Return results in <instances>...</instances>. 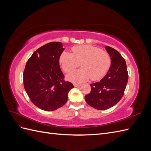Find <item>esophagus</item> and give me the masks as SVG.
Masks as SVG:
<instances>
[{"label": "esophagus", "mask_w": 151, "mask_h": 151, "mask_svg": "<svg viewBox=\"0 0 151 151\" xmlns=\"http://www.w3.org/2000/svg\"><path fill=\"white\" fill-rule=\"evenodd\" d=\"M74 86L75 88H77V87H79V86H81V84H74Z\"/></svg>", "instance_id": "esophagus-1"}]
</instances>
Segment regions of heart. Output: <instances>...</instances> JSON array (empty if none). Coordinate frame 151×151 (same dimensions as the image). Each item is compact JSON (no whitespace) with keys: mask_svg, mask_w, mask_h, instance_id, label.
<instances>
[{"mask_svg":"<svg viewBox=\"0 0 151 151\" xmlns=\"http://www.w3.org/2000/svg\"><path fill=\"white\" fill-rule=\"evenodd\" d=\"M71 50L72 53L64 52L61 54L59 62L66 73L75 70L81 63L82 68L67 76V80L72 83H83L90 78L93 81L101 79L111 67L109 54L98 47L84 45L73 47Z\"/></svg>","mask_w":151,"mask_h":151,"instance_id":"1","label":"heart"}]
</instances>
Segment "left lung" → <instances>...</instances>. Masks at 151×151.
I'll return each instance as SVG.
<instances>
[{
  "label": "left lung",
  "mask_w": 151,
  "mask_h": 151,
  "mask_svg": "<svg viewBox=\"0 0 151 151\" xmlns=\"http://www.w3.org/2000/svg\"><path fill=\"white\" fill-rule=\"evenodd\" d=\"M111 59L107 74L99 82L91 84V93L85 96L89 105L99 110L111 108L123 97L129 75L125 59L117 50L105 47Z\"/></svg>",
  "instance_id": "8db88e82"
}]
</instances>
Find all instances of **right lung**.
<instances>
[{
  "label": "right lung",
  "mask_w": 151,
  "mask_h": 151,
  "mask_svg": "<svg viewBox=\"0 0 151 151\" xmlns=\"http://www.w3.org/2000/svg\"><path fill=\"white\" fill-rule=\"evenodd\" d=\"M64 50L60 42H50L33 53L26 63L23 83L27 94L35 106L45 111H54L64 105L68 93L74 88L59 65Z\"/></svg>",
  "instance_id": "add662e5"
}]
</instances>
